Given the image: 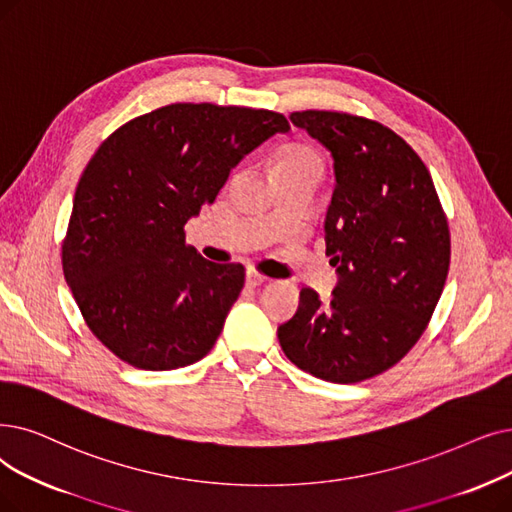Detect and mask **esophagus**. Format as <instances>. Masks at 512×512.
<instances>
[{
  "label": "esophagus",
  "instance_id": "34e87169",
  "mask_svg": "<svg viewBox=\"0 0 512 512\" xmlns=\"http://www.w3.org/2000/svg\"><path fill=\"white\" fill-rule=\"evenodd\" d=\"M268 282V278H265L263 274H259V272H255V270H247V284L249 286H261V284H265Z\"/></svg>",
  "mask_w": 512,
  "mask_h": 512
}]
</instances>
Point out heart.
I'll list each match as a JSON object with an SVG mask.
<instances>
[{
  "label": "heart",
  "instance_id": "1",
  "mask_svg": "<svg viewBox=\"0 0 512 512\" xmlns=\"http://www.w3.org/2000/svg\"><path fill=\"white\" fill-rule=\"evenodd\" d=\"M278 173H311V175L320 177L322 175V159L314 148L293 146L280 157Z\"/></svg>",
  "mask_w": 512,
  "mask_h": 512
}]
</instances>
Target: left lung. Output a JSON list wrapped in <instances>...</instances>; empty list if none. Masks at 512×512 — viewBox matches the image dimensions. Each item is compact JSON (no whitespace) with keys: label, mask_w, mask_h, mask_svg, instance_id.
Here are the masks:
<instances>
[{"label":"left lung","mask_w":512,"mask_h":512,"mask_svg":"<svg viewBox=\"0 0 512 512\" xmlns=\"http://www.w3.org/2000/svg\"><path fill=\"white\" fill-rule=\"evenodd\" d=\"M288 119L332 157L324 240L337 286L330 301L303 286L278 341L318 379L360 383L397 364L425 332L448 278V221L429 169L389 127L330 110Z\"/></svg>","instance_id":"left-lung-1"}]
</instances>
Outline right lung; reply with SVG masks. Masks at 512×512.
<instances>
[{"mask_svg":"<svg viewBox=\"0 0 512 512\" xmlns=\"http://www.w3.org/2000/svg\"><path fill=\"white\" fill-rule=\"evenodd\" d=\"M288 129L272 110L169 104L98 148L75 192L62 270L87 326L117 358L173 370L213 349L244 268L186 247L184 226L247 154Z\"/></svg>","mask_w":512,"mask_h":512,"instance_id":"1","label":"right lung"}]
</instances>
